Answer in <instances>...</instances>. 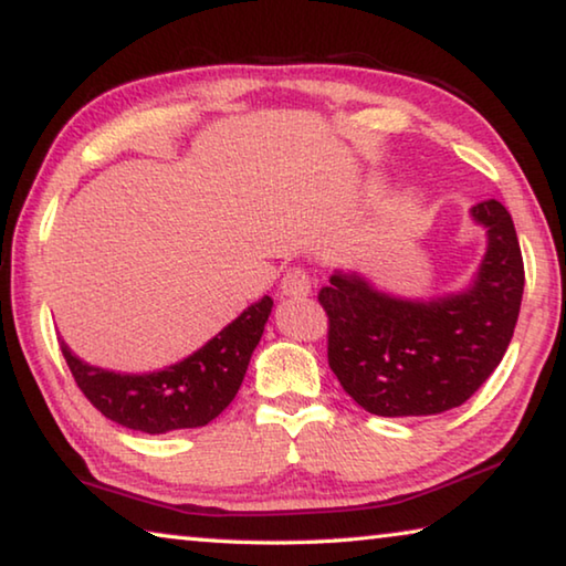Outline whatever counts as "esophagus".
<instances>
[{
  "mask_svg": "<svg viewBox=\"0 0 566 566\" xmlns=\"http://www.w3.org/2000/svg\"><path fill=\"white\" fill-rule=\"evenodd\" d=\"M312 292V276L304 272L302 266H292L282 280V294L284 296H310Z\"/></svg>",
  "mask_w": 566,
  "mask_h": 566,
  "instance_id": "esophagus-1",
  "label": "esophagus"
}]
</instances>
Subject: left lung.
I'll return each instance as SVG.
<instances>
[{
  "instance_id": "8db88e82",
  "label": "left lung",
  "mask_w": 566,
  "mask_h": 566,
  "mask_svg": "<svg viewBox=\"0 0 566 566\" xmlns=\"http://www.w3.org/2000/svg\"><path fill=\"white\" fill-rule=\"evenodd\" d=\"M469 214L486 229V252L462 292L409 300L339 270L322 286L329 367L369 415L429 417L464 405L510 347L524 292L520 239L496 199Z\"/></svg>"
}]
</instances>
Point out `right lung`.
<instances>
[{
  "mask_svg": "<svg viewBox=\"0 0 566 566\" xmlns=\"http://www.w3.org/2000/svg\"><path fill=\"white\" fill-rule=\"evenodd\" d=\"M272 306V296H262L205 347L147 375H122L94 367L76 357L66 342H62V354L76 387L107 419L147 434L197 429L232 405Z\"/></svg>",
  "mask_w": 566,
  "mask_h": 566,
  "instance_id": "1",
  "label": "right lung"
}]
</instances>
